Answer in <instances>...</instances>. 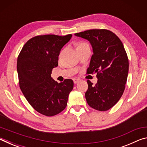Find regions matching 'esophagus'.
Instances as JSON below:
<instances>
[{"mask_svg": "<svg viewBox=\"0 0 147 147\" xmlns=\"http://www.w3.org/2000/svg\"><path fill=\"white\" fill-rule=\"evenodd\" d=\"M79 81H80V80L78 79V78H74V79H73V82H74V84H77V83H78L79 82Z\"/></svg>", "mask_w": 147, "mask_h": 147, "instance_id": "34e87169", "label": "esophagus"}]
</instances>
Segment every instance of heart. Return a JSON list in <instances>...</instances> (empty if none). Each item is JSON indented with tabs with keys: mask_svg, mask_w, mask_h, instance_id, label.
Segmentation results:
<instances>
[{
	"mask_svg": "<svg viewBox=\"0 0 147 147\" xmlns=\"http://www.w3.org/2000/svg\"><path fill=\"white\" fill-rule=\"evenodd\" d=\"M87 43H85V42H81V43H80L78 46V47H80V46H82V45H86Z\"/></svg>",
	"mask_w": 147,
	"mask_h": 147,
	"instance_id": "b5f03b06",
	"label": "heart"
}]
</instances>
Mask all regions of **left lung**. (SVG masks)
Masks as SVG:
<instances>
[{
  "instance_id": "1",
  "label": "left lung",
  "mask_w": 147,
  "mask_h": 147,
  "mask_svg": "<svg viewBox=\"0 0 147 147\" xmlns=\"http://www.w3.org/2000/svg\"><path fill=\"white\" fill-rule=\"evenodd\" d=\"M86 39L93 48L88 74L96 73L97 83L88 80L85 96L92 108L107 111L123 95L127 80L129 63L123 44L113 32L106 29H93L76 33Z\"/></svg>"
}]
</instances>
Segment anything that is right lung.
I'll use <instances>...</instances> for the list:
<instances>
[{"label":"right lung","mask_w":147,"mask_h":147,"mask_svg":"<svg viewBox=\"0 0 147 147\" xmlns=\"http://www.w3.org/2000/svg\"><path fill=\"white\" fill-rule=\"evenodd\" d=\"M71 38V34L34 37L23 46L17 58L20 89L35 110L44 115L61 112L73 89L71 79L58 83L51 78L53 69L58 65L59 52Z\"/></svg>","instance_id":"add662e5"}]
</instances>
